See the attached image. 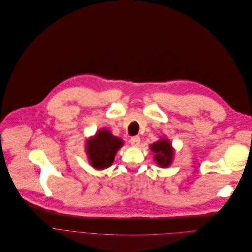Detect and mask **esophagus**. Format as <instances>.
Segmentation results:
<instances>
[{
	"mask_svg": "<svg viewBox=\"0 0 252 252\" xmlns=\"http://www.w3.org/2000/svg\"><path fill=\"white\" fill-rule=\"evenodd\" d=\"M129 142L132 146H138L139 143H140V137L139 136H132L129 139Z\"/></svg>",
	"mask_w": 252,
	"mask_h": 252,
	"instance_id": "esophagus-1",
	"label": "esophagus"
}]
</instances>
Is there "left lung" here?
<instances>
[{"label":"left lung","mask_w":252,"mask_h":252,"mask_svg":"<svg viewBox=\"0 0 252 252\" xmlns=\"http://www.w3.org/2000/svg\"><path fill=\"white\" fill-rule=\"evenodd\" d=\"M150 150L154 153V160L159 167L166 168L171 165L174 156V149L168 139L162 137L160 140L150 145Z\"/></svg>","instance_id":"left-lung-1"}]
</instances>
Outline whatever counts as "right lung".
I'll return each instance as SVG.
<instances>
[{
    "mask_svg": "<svg viewBox=\"0 0 252 252\" xmlns=\"http://www.w3.org/2000/svg\"><path fill=\"white\" fill-rule=\"evenodd\" d=\"M124 145L121 137L115 136L109 129L102 128L86 141V153L95 169L103 170L110 167L116 153Z\"/></svg>",
    "mask_w": 252,
    "mask_h": 252,
    "instance_id": "obj_1",
    "label": "right lung"
}]
</instances>
